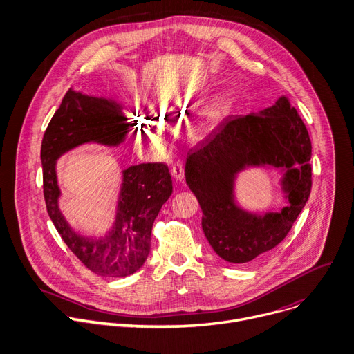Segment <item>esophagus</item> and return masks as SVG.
I'll return each mask as SVG.
<instances>
[{
  "instance_id": "obj_1",
  "label": "esophagus",
  "mask_w": 354,
  "mask_h": 354,
  "mask_svg": "<svg viewBox=\"0 0 354 354\" xmlns=\"http://www.w3.org/2000/svg\"><path fill=\"white\" fill-rule=\"evenodd\" d=\"M171 176L177 180L181 181L184 178V165L181 162L174 163V166L171 167Z\"/></svg>"
}]
</instances>
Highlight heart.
<instances>
[{
    "mask_svg": "<svg viewBox=\"0 0 354 354\" xmlns=\"http://www.w3.org/2000/svg\"><path fill=\"white\" fill-rule=\"evenodd\" d=\"M230 96L226 92L216 93L214 97H212L207 104L205 106L202 114L199 115V131L202 132H210L216 129L222 120L225 118L229 107H230ZM176 106L171 102H163V106ZM145 117H142V121H140V128L144 129V135L152 140H156V142H162L165 139V132L153 125H151L148 121H144Z\"/></svg>",
    "mask_w": 354,
    "mask_h": 354,
    "instance_id": "b5f03b06",
    "label": "heart"
}]
</instances>
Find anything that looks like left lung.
I'll use <instances>...</instances> for the list:
<instances>
[{"mask_svg": "<svg viewBox=\"0 0 354 354\" xmlns=\"http://www.w3.org/2000/svg\"><path fill=\"white\" fill-rule=\"evenodd\" d=\"M311 140L288 96L243 117H229L188 153L185 181L202 209V230L225 261L247 263L266 255L290 232L311 192ZM274 167L288 202L281 211L254 214L235 196L247 168Z\"/></svg>", "mask_w": 354, "mask_h": 354, "instance_id": "obj_1", "label": "left lung"}]
</instances>
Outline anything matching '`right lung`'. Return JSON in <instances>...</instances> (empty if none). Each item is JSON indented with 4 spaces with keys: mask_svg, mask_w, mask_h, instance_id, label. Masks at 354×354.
<instances>
[{
    "mask_svg": "<svg viewBox=\"0 0 354 354\" xmlns=\"http://www.w3.org/2000/svg\"><path fill=\"white\" fill-rule=\"evenodd\" d=\"M131 129L118 102L71 88L41 140L43 192L48 216L68 248L100 276H128L147 261L153 222L173 192L169 167L163 163H140L122 170L111 227L104 236H84L73 229L61 212L57 162L86 144L117 148L125 142Z\"/></svg>",
    "mask_w": 354,
    "mask_h": 354,
    "instance_id": "obj_1",
    "label": "right lung"
}]
</instances>
